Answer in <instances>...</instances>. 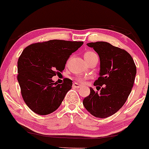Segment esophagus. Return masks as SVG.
Wrapping results in <instances>:
<instances>
[{"label": "esophagus", "mask_w": 149, "mask_h": 149, "mask_svg": "<svg viewBox=\"0 0 149 149\" xmlns=\"http://www.w3.org/2000/svg\"><path fill=\"white\" fill-rule=\"evenodd\" d=\"M73 87L75 88H80L81 87V85H80V84L77 83H74L73 84Z\"/></svg>", "instance_id": "esophagus-1"}]
</instances>
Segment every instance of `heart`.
Here are the masks:
<instances>
[{
  "label": "heart",
  "mask_w": 149,
  "mask_h": 149,
  "mask_svg": "<svg viewBox=\"0 0 149 149\" xmlns=\"http://www.w3.org/2000/svg\"><path fill=\"white\" fill-rule=\"evenodd\" d=\"M94 55H97L94 52H92V51H88V52H86L85 54H84V58H88L89 57H91V56H94ZM84 79H85L82 77H78L77 78V80L79 82H84Z\"/></svg>",
  "instance_id": "obj_1"
}]
</instances>
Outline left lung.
Wrapping results in <instances>:
<instances>
[{
    "instance_id": "left-lung-1",
    "label": "left lung",
    "mask_w": 149,
    "mask_h": 149,
    "mask_svg": "<svg viewBox=\"0 0 149 149\" xmlns=\"http://www.w3.org/2000/svg\"><path fill=\"white\" fill-rule=\"evenodd\" d=\"M98 54L100 77L94 85L100 93L90 88L91 93L83 101L84 107L93 116L108 117L122 107L127 100L136 75V66L126 50L104 41L87 43ZM100 85V86H98Z\"/></svg>"
}]
</instances>
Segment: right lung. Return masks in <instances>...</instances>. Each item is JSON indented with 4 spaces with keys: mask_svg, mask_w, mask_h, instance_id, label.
<instances>
[{
    "mask_svg": "<svg viewBox=\"0 0 149 149\" xmlns=\"http://www.w3.org/2000/svg\"><path fill=\"white\" fill-rule=\"evenodd\" d=\"M83 43L49 40L32 44L23 51L18 61L17 79L24 102L33 112L45 115L59 107L72 81L66 78L57 84L52 78L63 70L72 53Z\"/></svg>",
    "mask_w": 149,
    "mask_h": 149,
    "instance_id": "obj_1",
    "label": "right lung"
}]
</instances>
